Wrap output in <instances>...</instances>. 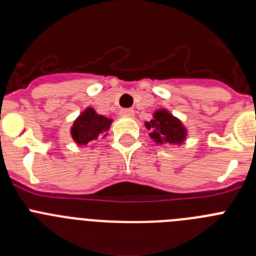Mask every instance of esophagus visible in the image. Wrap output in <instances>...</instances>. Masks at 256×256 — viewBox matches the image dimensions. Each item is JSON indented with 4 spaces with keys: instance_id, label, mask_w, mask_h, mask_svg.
Wrapping results in <instances>:
<instances>
[{
    "instance_id": "esophagus-1",
    "label": "esophagus",
    "mask_w": 256,
    "mask_h": 256,
    "mask_svg": "<svg viewBox=\"0 0 256 256\" xmlns=\"http://www.w3.org/2000/svg\"><path fill=\"white\" fill-rule=\"evenodd\" d=\"M119 115L123 118H132L134 115V110L133 108H122L119 112Z\"/></svg>"
}]
</instances>
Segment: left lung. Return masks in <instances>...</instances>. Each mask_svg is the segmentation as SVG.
<instances>
[{"label":"left lung","instance_id":"left-lung-1","mask_svg":"<svg viewBox=\"0 0 256 256\" xmlns=\"http://www.w3.org/2000/svg\"><path fill=\"white\" fill-rule=\"evenodd\" d=\"M144 126L151 132L150 137L156 144H182L187 137V130L182 122L165 108L154 112L152 119L146 122Z\"/></svg>","mask_w":256,"mask_h":256}]
</instances>
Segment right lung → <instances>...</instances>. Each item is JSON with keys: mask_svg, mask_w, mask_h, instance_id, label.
I'll return each instance as SVG.
<instances>
[{"mask_svg": "<svg viewBox=\"0 0 256 256\" xmlns=\"http://www.w3.org/2000/svg\"><path fill=\"white\" fill-rule=\"evenodd\" d=\"M112 119H108L104 115L97 114L92 108H87L79 115L70 130L72 137L78 144H87L94 141L100 136L105 137L112 126Z\"/></svg>", "mask_w": 256, "mask_h": 256, "instance_id": "right-lung-1", "label": "right lung"}]
</instances>
